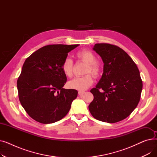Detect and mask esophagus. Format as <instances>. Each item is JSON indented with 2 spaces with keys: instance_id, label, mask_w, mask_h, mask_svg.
I'll return each instance as SVG.
<instances>
[{
  "instance_id": "1",
  "label": "esophagus",
  "mask_w": 157,
  "mask_h": 157,
  "mask_svg": "<svg viewBox=\"0 0 157 157\" xmlns=\"http://www.w3.org/2000/svg\"><path fill=\"white\" fill-rule=\"evenodd\" d=\"M85 94V92H81V91H79V92H78V95H79V96H83V95Z\"/></svg>"
}]
</instances>
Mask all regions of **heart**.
Segmentation results:
<instances>
[{
	"label": "heart",
	"instance_id": "obj_1",
	"mask_svg": "<svg viewBox=\"0 0 157 157\" xmlns=\"http://www.w3.org/2000/svg\"><path fill=\"white\" fill-rule=\"evenodd\" d=\"M76 56L80 60L87 63L84 74L90 73L95 77L99 76L101 66L100 63L96 60V56L92 52L88 49H83L76 53ZM62 69L65 76L71 77L73 71V61L69 58H66L62 63ZM93 82L92 76L90 74H86L83 77L76 78L69 81L67 83V86L71 89L82 92L88 89L92 85Z\"/></svg>",
	"mask_w": 157,
	"mask_h": 157
}]
</instances>
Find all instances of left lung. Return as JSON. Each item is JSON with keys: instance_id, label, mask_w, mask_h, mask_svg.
Here are the masks:
<instances>
[{"instance_id": "left-lung-1", "label": "left lung", "mask_w": 157, "mask_h": 157, "mask_svg": "<svg viewBox=\"0 0 157 157\" xmlns=\"http://www.w3.org/2000/svg\"><path fill=\"white\" fill-rule=\"evenodd\" d=\"M93 49L102 58L104 69L95 88L90 90L94 100L89 111L95 119L104 122L121 121L140 101L143 81L139 71L130 56L118 46L98 43Z\"/></svg>"}]
</instances>
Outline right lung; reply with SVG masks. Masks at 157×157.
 <instances>
[{
    "label": "right lung",
    "instance_id": "add662e5",
    "mask_svg": "<svg viewBox=\"0 0 157 157\" xmlns=\"http://www.w3.org/2000/svg\"><path fill=\"white\" fill-rule=\"evenodd\" d=\"M79 44H52L33 53L25 61L17 81L20 103L34 120L48 124L62 119L78 91L63 88L67 81L62 65Z\"/></svg>",
    "mask_w": 157,
    "mask_h": 157
}]
</instances>
